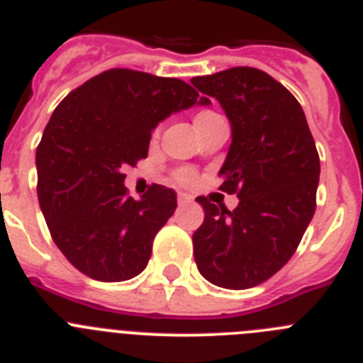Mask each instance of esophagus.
<instances>
[{
  "label": "esophagus",
  "mask_w": 363,
  "mask_h": 363,
  "mask_svg": "<svg viewBox=\"0 0 363 363\" xmlns=\"http://www.w3.org/2000/svg\"><path fill=\"white\" fill-rule=\"evenodd\" d=\"M192 201V196L185 194V192H178V203L179 205H189Z\"/></svg>",
  "instance_id": "esophagus-1"
}]
</instances>
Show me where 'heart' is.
Segmentation results:
<instances>
[{"mask_svg":"<svg viewBox=\"0 0 363 363\" xmlns=\"http://www.w3.org/2000/svg\"><path fill=\"white\" fill-rule=\"evenodd\" d=\"M211 116H216V112H211V111H205L200 112L196 118H194V123L200 120H205V118H211ZM176 182L182 185H191L194 182V174L191 171H178L176 172Z\"/></svg>","mask_w":363,"mask_h":363,"instance_id":"1","label":"heart"}]
</instances>
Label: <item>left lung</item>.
Returning <instances> with one entry per match:
<instances>
[{
	"mask_svg": "<svg viewBox=\"0 0 363 363\" xmlns=\"http://www.w3.org/2000/svg\"><path fill=\"white\" fill-rule=\"evenodd\" d=\"M191 83L229 118L220 191L240 198L234 211L196 198L205 218L192 234L194 259L211 284L249 289L289 262L313 220L318 150L298 99L264 70L233 67Z\"/></svg>",
	"mask_w": 363,
	"mask_h": 363,
	"instance_id": "left-lung-1",
	"label": "left lung"
}]
</instances>
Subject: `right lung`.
I'll return each mask as SVG.
<instances>
[{
  "label": "right lung",
  "mask_w": 363,
  "mask_h": 363,
  "mask_svg": "<svg viewBox=\"0 0 363 363\" xmlns=\"http://www.w3.org/2000/svg\"><path fill=\"white\" fill-rule=\"evenodd\" d=\"M200 101L191 85L108 69L65 96L36 150L38 200L57 249L92 280H130L176 211V192L152 184L129 196L123 169L147 158L150 133Z\"/></svg>",
  "instance_id": "right-lung-1"
}]
</instances>
